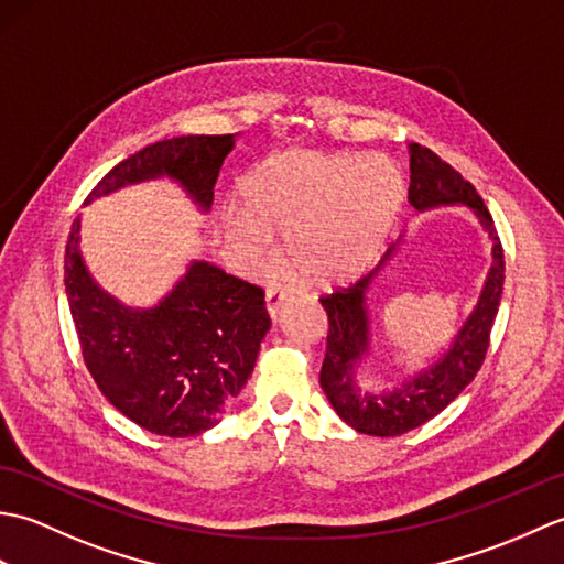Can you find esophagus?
<instances>
[{"label":"esophagus","instance_id":"34e87169","mask_svg":"<svg viewBox=\"0 0 564 564\" xmlns=\"http://www.w3.org/2000/svg\"><path fill=\"white\" fill-rule=\"evenodd\" d=\"M291 303V293L281 289V285H271V289L267 291V313L269 317L275 322L281 315V310Z\"/></svg>","mask_w":564,"mask_h":564}]
</instances>
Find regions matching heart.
Masks as SVG:
<instances>
[{
    "mask_svg": "<svg viewBox=\"0 0 564 564\" xmlns=\"http://www.w3.org/2000/svg\"><path fill=\"white\" fill-rule=\"evenodd\" d=\"M406 194L402 166L386 154L285 150L242 176L245 213L227 215V235L254 267H267L273 235H285V263L297 281L344 289L386 254Z\"/></svg>",
    "mask_w": 564,
    "mask_h": 564,
    "instance_id": "obj_1",
    "label": "heart"
}]
</instances>
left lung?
I'll return each mask as SVG.
<instances>
[{"label":"left lung","mask_w":564,"mask_h":564,"mask_svg":"<svg viewBox=\"0 0 564 564\" xmlns=\"http://www.w3.org/2000/svg\"><path fill=\"white\" fill-rule=\"evenodd\" d=\"M410 172L412 206L422 213L443 206H463L470 210L492 242V263H489L477 305L473 307L470 317L463 322L448 349L434 364H429L414 376H406L392 388L361 386L358 373H361L364 358L370 356L368 289L378 271L386 267V261L398 251L402 237L398 245L388 249L386 259L351 289L319 297L329 317L327 354L319 370V386L334 412L346 424L368 436L406 434V431L441 414L458 398L485 361L489 332H492L501 291H505V251H501L492 215H489L475 186L465 182L438 154L416 145V142L410 145Z\"/></svg>","instance_id":"8db88e82"}]
</instances>
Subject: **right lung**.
I'll return each mask as SVG.
<instances>
[{
	"label": "right lung",
	"mask_w": 564,
	"mask_h": 564,
	"mask_svg": "<svg viewBox=\"0 0 564 564\" xmlns=\"http://www.w3.org/2000/svg\"><path fill=\"white\" fill-rule=\"evenodd\" d=\"M235 135L160 140L116 164L87 203L118 188L170 178L208 213ZM82 218L65 251V293L84 364L104 398L158 436H198L218 424L257 364L271 319L263 291L194 259L158 305L130 307L94 281L82 249Z\"/></svg>",
	"instance_id": "1"
}]
</instances>
